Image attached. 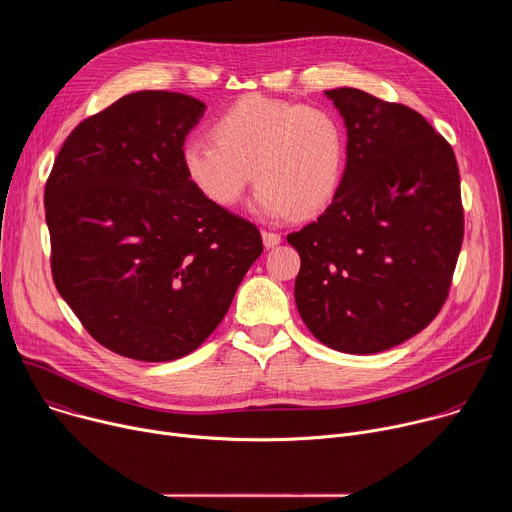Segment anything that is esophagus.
Returning a JSON list of instances; mask_svg holds the SVG:
<instances>
[{
    "instance_id": "obj_1",
    "label": "esophagus",
    "mask_w": 512,
    "mask_h": 512,
    "mask_svg": "<svg viewBox=\"0 0 512 512\" xmlns=\"http://www.w3.org/2000/svg\"><path fill=\"white\" fill-rule=\"evenodd\" d=\"M261 237H263V245H265L267 249H273V247H277V245L281 243V235L271 233V231H263Z\"/></svg>"
}]
</instances>
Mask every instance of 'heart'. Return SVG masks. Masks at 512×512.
Here are the masks:
<instances>
[{"instance_id": "1", "label": "heart", "mask_w": 512, "mask_h": 512, "mask_svg": "<svg viewBox=\"0 0 512 512\" xmlns=\"http://www.w3.org/2000/svg\"><path fill=\"white\" fill-rule=\"evenodd\" d=\"M212 139L188 141L182 166L216 206H235L251 174L253 208L269 218L312 216L340 188L346 137L340 119L324 107L249 95L214 121Z\"/></svg>"}]
</instances>
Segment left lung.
<instances>
[{
  "label": "left lung",
  "instance_id": "1",
  "mask_svg": "<svg viewBox=\"0 0 512 512\" xmlns=\"http://www.w3.org/2000/svg\"><path fill=\"white\" fill-rule=\"evenodd\" d=\"M346 168L316 223L287 235L302 259L296 304L310 332L348 354H375L442 310L464 239L452 145L413 109L340 87Z\"/></svg>",
  "mask_w": 512,
  "mask_h": 512
}]
</instances>
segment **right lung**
<instances>
[{"label": "right lung", "mask_w": 512, "mask_h": 512, "mask_svg": "<svg viewBox=\"0 0 512 512\" xmlns=\"http://www.w3.org/2000/svg\"><path fill=\"white\" fill-rule=\"evenodd\" d=\"M204 109L172 91L125 95L75 127L46 182L58 294L127 358L166 362L198 348L263 251L259 229L184 172V139Z\"/></svg>", "instance_id": "add662e5"}]
</instances>
